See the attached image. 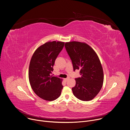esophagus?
<instances>
[{
  "label": "esophagus",
  "mask_w": 130,
  "mask_h": 130,
  "mask_svg": "<svg viewBox=\"0 0 130 130\" xmlns=\"http://www.w3.org/2000/svg\"><path fill=\"white\" fill-rule=\"evenodd\" d=\"M68 79H69V78H64V80L65 82H67Z\"/></svg>",
  "instance_id": "obj_1"
}]
</instances>
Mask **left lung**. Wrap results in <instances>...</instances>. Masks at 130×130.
<instances>
[{
  "label": "left lung",
  "mask_w": 130,
  "mask_h": 130,
  "mask_svg": "<svg viewBox=\"0 0 130 130\" xmlns=\"http://www.w3.org/2000/svg\"><path fill=\"white\" fill-rule=\"evenodd\" d=\"M65 46L73 65V70L79 69L80 77L75 79L72 88L73 95L83 101L93 100L100 92L104 82V72L95 52L86 43L71 41Z\"/></svg>",
  "instance_id": "8db88e82"
}]
</instances>
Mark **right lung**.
<instances>
[{"mask_svg":"<svg viewBox=\"0 0 130 130\" xmlns=\"http://www.w3.org/2000/svg\"><path fill=\"white\" fill-rule=\"evenodd\" d=\"M64 45L63 42H47L40 46L31 57L28 70L29 83L34 92L43 100L53 101L61 95L62 79L51 74Z\"/></svg>","mask_w":130,"mask_h":130,"instance_id":"1","label":"right lung"}]
</instances>
